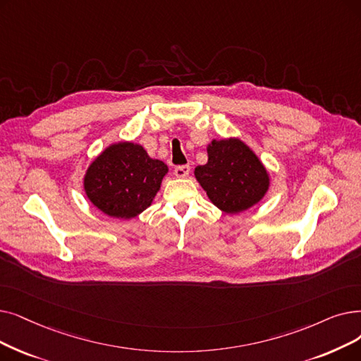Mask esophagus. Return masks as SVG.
Segmentation results:
<instances>
[{
  "label": "esophagus",
  "mask_w": 361,
  "mask_h": 361,
  "mask_svg": "<svg viewBox=\"0 0 361 361\" xmlns=\"http://www.w3.org/2000/svg\"><path fill=\"white\" fill-rule=\"evenodd\" d=\"M174 174H176L177 178H185V177H189V174H190V166H189V165L177 166L176 171H174Z\"/></svg>",
  "instance_id": "obj_1"
}]
</instances>
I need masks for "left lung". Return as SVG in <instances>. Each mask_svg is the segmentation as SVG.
Wrapping results in <instances>:
<instances>
[{
	"label": "left lung",
	"instance_id": "8db88e82",
	"mask_svg": "<svg viewBox=\"0 0 361 361\" xmlns=\"http://www.w3.org/2000/svg\"><path fill=\"white\" fill-rule=\"evenodd\" d=\"M208 162L195 169V177L214 205L226 214L247 211L270 189L267 168L239 137L212 140Z\"/></svg>",
	"mask_w": 361,
	"mask_h": 361
}]
</instances>
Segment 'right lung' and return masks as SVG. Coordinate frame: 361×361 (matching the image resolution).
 <instances>
[{"label": "right lung", "instance_id": "obj_1", "mask_svg": "<svg viewBox=\"0 0 361 361\" xmlns=\"http://www.w3.org/2000/svg\"><path fill=\"white\" fill-rule=\"evenodd\" d=\"M166 174V164L150 158L142 145L118 142L88 165L84 192L104 215L131 219L152 205Z\"/></svg>", "mask_w": 361, "mask_h": 361}]
</instances>
